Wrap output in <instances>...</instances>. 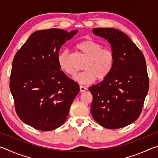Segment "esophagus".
Returning <instances> with one entry per match:
<instances>
[{"mask_svg":"<svg viewBox=\"0 0 158 158\" xmlns=\"http://www.w3.org/2000/svg\"><path fill=\"white\" fill-rule=\"evenodd\" d=\"M79 90H80V92L83 93V92H84V91H85V90H86V88L84 87V86H83V85H80V86H79Z\"/></svg>","mask_w":158,"mask_h":158,"instance_id":"1","label":"esophagus"}]
</instances>
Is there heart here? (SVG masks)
<instances>
[{"instance_id": "heart-1", "label": "heart", "mask_w": 158, "mask_h": 158, "mask_svg": "<svg viewBox=\"0 0 158 158\" xmlns=\"http://www.w3.org/2000/svg\"><path fill=\"white\" fill-rule=\"evenodd\" d=\"M77 48L88 58L84 66V71L79 73L74 79L81 84H90L98 79L105 80L111 73L115 64V54L113 51L93 40H85L77 44ZM58 66L64 74L73 76L75 70L72 65L68 51L59 53L57 58Z\"/></svg>"}]
</instances>
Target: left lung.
<instances>
[{
    "label": "left lung",
    "mask_w": 158,
    "mask_h": 158,
    "mask_svg": "<svg viewBox=\"0 0 158 158\" xmlns=\"http://www.w3.org/2000/svg\"><path fill=\"white\" fill-rule=\"evenodd\" d=\"M92 32L110 43L115 64L107 78L89 87L93 95L90 111L102 127L118 129L135 122L142 110L149 89L145 58L121 31L95 28Z\"/></svg>",
    "instance_id": "1"
}]
</instances>
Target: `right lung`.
Returning <instances> with one entry per match:
<instances>
[{"label": "right lung", "mask_w": 158, "mask_h": 158, "mask_svg": "<svg viewBox=\"0 0 158 158\" xmlns=\"http://www.w3.org/2000/svg\"><path fill=\"white\" fill-rule=\"evenodd\" d=\"M70 33L50 28L33 33L15 56L10 88L19 118L35 129L50 131L66 121L79 85L58 64L60 47Z\"/></svg>", "instance_id": "add662e5"}]
</instances>
